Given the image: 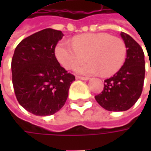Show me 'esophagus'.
Here are the masks:
<instances>
[{
  "label": "esophagus",
  "mask_w": 151,
  "mask_h": 151,
  "mask_svg": "<svg viewBox=\"0 0 151 151\" xmlns=\"http://www.w3.org/2000/svg\"><path fill=\"white\" fill-rule=\"evenodd\" d=\"M76 80H82V81H87V80H89V77H84V76H76Z\"/></svg>",
  "instance_id": "1"
}]
</instances>
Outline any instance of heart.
Wrapping results in <instances>:
<instances>
[{"label": "heart", "mask_w": 151, "mask_h": 151, "mask_svg": "<svg viewBox=\"0 0 151 151\" xmlns=\"http://www.w3.org/2000/svg\"><path fill=\"white\" fill-rule=\"evenodd\" d=\"M126 55L124 40L106 32L85 33L73 38L72 42L62 40L55 47L56 59L67 70L77 66L86 56L89 61L76 69L82 75H113L124 64Z\"/></svg>", "instance_id": "b5f03b06"}]
</instances>
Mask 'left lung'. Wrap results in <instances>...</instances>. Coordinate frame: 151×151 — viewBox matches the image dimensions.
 Wrapping results in <instances>:
<instances>
[{"mask_svg": "<svg viewBox=\"0 0 151 151\" xmlns=\"http://www.w3.org/2000/svg\"><path fill=\"white\" fill-rule=\"evenodd\" d=\"M120 35L127 48L124 64L113 76L104 81L103 91L95 96L101 107L113 112L126 111L135 104L142 93L145 73L140 45L125 32Z\"/></svg>", "mask_w": 151, "mask_h": 151, "instance_id": "8db88e82", "label": "left lung"}]
</instances>
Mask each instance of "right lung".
Masks as SVG:
<instances>
[{"label":"right lung","mask_w":151,"mask_h":151,"mask_svg":"<svg viewBox=\"0 0 151 151\" xmlns=\"http://www.w3.org/2000/svg\"><path fill=\"white\" fill-rule=\"evenodd\" d=\"M61 31L46 28L22 40L12 60L16 97L37 116L57 113L65 103L75 76L60 66L55 55Z\"/></svg>","instance_id":"1"}]
</instances>
